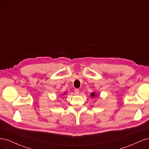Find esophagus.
Here are the masks:
<instances>
[{
	"label": "esophagus",
	"instance_id": "1",
	"mask_svg": "<svg viewBox=\"0 0 149 149\" xmlns=\"http://www.w3.org/2000/svg\"><path fill=\"white\" fill-rule=\"evenodd\" d=\"M79 90L78 89H76L74 90V94H79Z\"/></svg>",
	"mask_w": 149,
	"mask_h": 149
}]
</instances>
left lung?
I'll return each mask as SVG.
<instances>
[{"label":"left lung","mask_w":149,"mask_h":149,"mask_svg":"<svg viewBox=\"0 0 149 149\" xmlns=\"http://www.w3.org/2000/svg\"><path fill=\"white\" fill-rule=\"evenodd\" d=\"M91 97H94V96H96V93H92L91 94Z\"/></svg>","instance_id":"left-lung-1"}]
</instances>
